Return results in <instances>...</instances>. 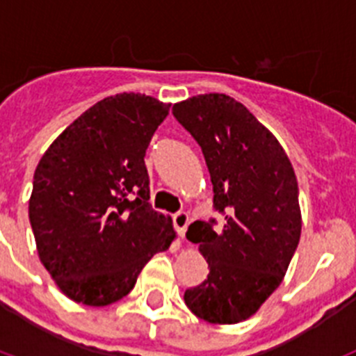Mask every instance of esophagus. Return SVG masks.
I'll return each mask as SVG.
<instances>
[{"instance_id": "obj_1", "label": "esophagus", "mask_w": 356, "mask_h": 356, "mask_svg": "<svg viewBox=\"0 0 356 356\" xmlns=\"http://www.w3.org/2000/svg\"><path fill=\"white\" fill-rule=\"evenodd\" d=\"M172 222H175V228L178 232L181 238L185 237V232L188 228V213L187 212H178L172 216Z\"/></svg>"}]
</instances>
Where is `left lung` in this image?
Masks as SVG:
<instances>
[{
  "label": "left lung",
  "mask_w": 356,
  "mask_h": 356,
  "mask_svg": "<svg viewBox=\"0 0 356 356\" xmlns=\"http://www.w3.org/2000/svg\"><path fill=\"white\" fill-rule=\"evenodd\" d=\"M172 114L205 156L213 207L225 213L216 232L188 226L209 278L185 291V305L212 325L250 319L284 280L301 235L298 180L275 135L226 94H200L175 103ZM213 222V221H212Z\"/></svg>",
  "instance_id": "1"
}]
</instances>
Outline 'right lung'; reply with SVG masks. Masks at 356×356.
Wrapping results in <instances>:
<instances>
[{
	"label": "right lung",
	"instance_id": "obj_1",
	"mask_svg": "<svg viewBox=\"0 0 356 356\" xmlns=\"http://www.w3.org/2000/svg\"><path fill=\"white\" fill-rule=\"evenodd\" d=\"M169 106L139 92L105 97L39 160L28 216L40 262L69 300L115 303L151 257L175 241L171 217L147 203L144 163Z\"/></svg>",
	"mask_w": 356,
	"mask_h": 356
}]
</instances>
